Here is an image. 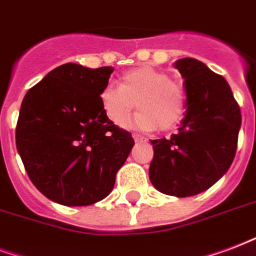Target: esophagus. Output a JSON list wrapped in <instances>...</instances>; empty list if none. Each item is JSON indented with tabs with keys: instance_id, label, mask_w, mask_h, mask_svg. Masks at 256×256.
<instances>
[{
	"instance_id": "34e87169",
	"label": "esophagus",
	"mask_w": 256,
	"mask_h": 256,
	"mask_svg": "<svg viewBox=\"0 0 256 256\" xmlns=\"http://www.w3.org/2000/svg\"><path fill=\"white\" fill-rule=\"evenodd\" d=\"M132 138H134V139H135V142H146V138H144V136H140V135H138V134H134V135H132Z\"/></svg>"
}]
</instances>
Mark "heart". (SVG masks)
<instances>
[{"mask_svg": "<svg viewBox=\"0 0 256 256\" xmlns=\"http://www.w3.org/2000/svg\"><path fill=\"white\" fill-rule=\"evenodd\" d=\"M100 104L113 124H121L136 105L139 110L126 124L144 130H168L185 114L186 93L168 74L143 66L124 72L118 86L105 84L100 92Z\"/></svg>", "mask_w": 256, "mask_h": 256, "instance_id": "b5f03b06", "label": "heart"}]
</instances>
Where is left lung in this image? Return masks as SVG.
<instances>
[{
  "instance_id": "8db88e82",
  "label": "left lung",
  "mask_w": 256,
  "mask_h": 256,
  "mask_svg": "<svg viewBox=\"0 0 256 256\" xmlns=\"http://www.w3.org/2000/svg\"><path fill=\"white\" fill-rule=\"evenodd\" d=\"M174 66L185 78L186 116L170 139L151 140L150 180L162 193L190 197L209 189L228 172L242 113L224 76L192 58L180 59Z\"/></svg>"
}]
</instances>
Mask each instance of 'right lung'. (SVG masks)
<instances>
[{
    "label": "right lung",
    "mask_w": 256,
    "mask_h": 256,
    "mask_svg": "<svg viewBox=\"0 0 256 256\" xmlns=\"http://www.w3.org/2000/svg\"><path fill=\"white\" fill-rule=\"evenodd\" d=\"M112 67L66 63L28 90L16 126V146L40 193L67 206L106 197L135 144L108 120L100 92Z\"/></svg>",
    "instance_id": "obj_1"
}]
</instances>
